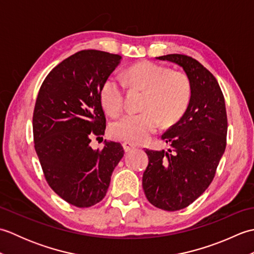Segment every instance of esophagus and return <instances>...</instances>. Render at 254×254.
<instances>
[{"label": "esophagus", "instance_id": "34e87169", "mask_svg": "<svg viewBox=\"0 0 254 254\" xmlns=\"http://www.w3.org/2000/svg\"><path fill=\"white\" fill-rule=\"evenodd\" d=\"M122 146H123V148H124V150H126V152H130L131 149L135 148V145H134V144L131 143V142H124V143L122 144Z\"/></svg>", "mask_w": 254, "mask_h": 254}]
</instances>
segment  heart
<instances>
[{
  "mask_svg": "<svg viewBox=\"0 0 254 254\" xmlns=\"http://www.w3.org/2000/svg\"><path fill=\"white\" fill-rule=\"evenodd\" d=\"M126 82L134 89L144 90L141 112L127 113L111 124V135L132 143L143 142L161 122L170 127L185 115L191 100V83L185 73L170 71L160 64L143 61L127 71ZM126 83L109 76L100 89V100L107 113L116 116L124 105Z\"/></svg>",
  "mask_w": 254,
  "mask_h": 254,
  "instance_id": "b5f03b06",
  "label": "heart"
}]
</instances>
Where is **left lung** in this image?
I'll return each mask as SVG.
<instances>
[{
	"instance_id": "obj_1",
	"label": "left lung",
	"mask_w": 254,
	"mask_h": 254,
	"mask_svg": "<svg viewBox=\"0 0 254 254\" xmlns=\"http://www.w3.org/2000/svg\"><path fill=\"white\" fill-rule=\"evenodd\" d=\"M157 59L180 65L192 88L185 115L161 135L170 148L145 150L149 160L143 174L145 195L154 206L175 212L192 204L213 181L226 148L227 113L216 78L195 59Z\"/></svg>"
}]
</instances>
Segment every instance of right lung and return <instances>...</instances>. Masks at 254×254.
Wrapping results in <instances>:
<instances>
[{"label": "right lung", "mask_w": 254, "mask_h": 254, "mask_svg": "<svg viewBox=\"0 0 254 254\" xmlns=\"http://www.w3.org/2000/svg\"><path fill=\"white\" fill-rule=\"evenodd\" d=\"M121 57L82 50L47 75L32 116L35 149L48 185L64 201L90 207L106 196L113 169L124 155L120 143L90 147L104 135L106 117L100 89Z\"/></svg>", "instance_id": "1"}]
</instances>
